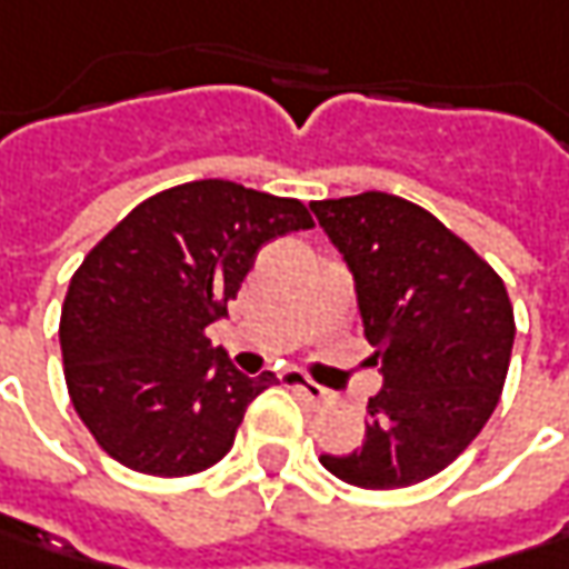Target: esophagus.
I'll use <instances>...</instances> for the list:
<instances>
[{"label": "esophagus", "mask_w": 569, "mask_h": 569, "mask_svg": "<svg viewBox=\"0 0 569 569\" xmlns=\"http://www.w3.org/2000/svg\"><path fill=\"white\" fill-rule=\"evenodd\" d=\"M286 385H289L306 405H311V408H318V405L328 401V391L318 382H311L309 376H302V372H289V376H286Z\"/></svg>", "instance_id": "34e87169"}]
</instances>
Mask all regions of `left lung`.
<instances>
[{
	"label": "left lung",
	"mask_w": 569,
	"mask_h": 569,
	"mask_svg": "<svg viewBox=\"0 0 569 569\" xmlns=\"http://www.w3.org/2000/svg\"><path fill=\"white\" fill-rule=\"evenodd\" d=\"M311 210L357 280L369 357L382 391L369 398L366 439L321 456L333 478L398 490L449 468L500 401L512 353V302L500 273L432 212L366 190Z\"/></svg>",
	"instance_id": "1"
}]
</instances>
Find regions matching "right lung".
Segmentation results:
<instances>
[{"label":"right lung","instance_id":"1","mask_svg":"<svg viewBox=\"0 0 569 569\" xmlns=\"http://www.w3.org/2000/svg\"><path fill=\"white\" fill-rule=\"evenodd\" d=\"M311 226L302 200L210 178L142 200L88 251L62 302L60 347L72 408L108 456L152 478L226 458L277 376H241L207 328L270 238Z\"/></svg>","mask_w":569,"mask_h":569}]
</instances>
